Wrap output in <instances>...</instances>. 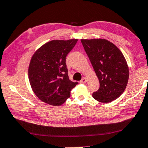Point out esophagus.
Segmentation results:
<instances>
[{"label": "esophagus", "mask_w": 148, "mask_h": 148, "mask_svg": "<svg viewBox=\"0 0 148 148\" xmlns=\"http://www.w3.org/2000/svg\"><path fill=\"white\" fill-rule=\"evenodd\" d=\"M86 81H87V78H85V77H84L83 78H82V79L81 80H80V83L84 84V83H86Z\"/></svg>", "instance_id": "obj_1"}]
</instances>
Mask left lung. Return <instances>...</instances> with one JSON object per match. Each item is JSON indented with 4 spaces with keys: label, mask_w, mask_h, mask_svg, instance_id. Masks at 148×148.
<instances>
[{
    "label": "left lung",
    "mask_w": 148,
    "mask_h": 148,
    "mask_svg": "<svg viewBox=\"0 0 148 148\" xmlns=\"http://www.w3.org/2000/svg\"><path fill=\"white\" fill-rule=\"evenodd\" d=\"M81 42L99 81V88L92 97L101 103L116 99L129 80V67L123 54L106 39H81Z\"/></svg>",
    "instance_id": "1"
}]
</instances>
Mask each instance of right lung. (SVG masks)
Instances as JSON below:
<instances>
[{
  "mask_svg": "<svg viewBox=\"0 0 148 148\" xmlns=\"http://www.w3.org/2000/svg\"><path fill=\"white\" fill-rule=\"evenodd\" d=\"M78 39L53 40L45 43L32 57L28 78L34 94L41 101L61 106L70 97L78 82L69 79L66 58Z\"/></svg>",
  "mask_w": 148,
  "mask_h": 148,
  "instance_id": "obj_1",
  "label": "right lung"
}]
</instances>
